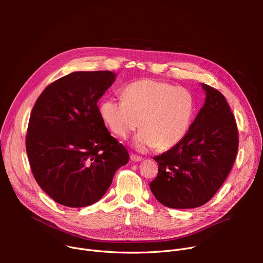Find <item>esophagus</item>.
I'll return each mask as SVG.
<instances>
[{
	"label": "esophagus",
	"mask_w": 263,
	"mask_h": 263,
	"mask_svg": "<svg viewBox=\"0 0 263 263\" xmlns=\"http://www.w3.org/2000/svg\"><path fill=\"white\" fill-rule=\"evenodd\" d=\"M130 159H131V161H133V162H141V161L143 160L142 157L137 156V155H134V154H131V155H130Z\"/></svg>",
	"instance_id": "esophagus-1"
}]
</instances>
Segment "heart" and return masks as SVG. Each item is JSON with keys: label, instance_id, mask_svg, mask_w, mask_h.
<instances>
[{"label": "heart", "instance_id": "obj_1", "mask_svg": "<svg viewBox=\"0 0 263 263\" xmlns=\"http://www.w3.org/2000/svg\"><path fill=\"white\" fill-rule=\"evenodd\" d=\"M122 100L109 98L100 105V115L115 135L126 139L141 126L134 146L146 151L167 150L182 141L194 115V99L184 87L141 79L121 91Z\"/></svg>", "mask_w": 263, "mask_h": 263}]
</instances>
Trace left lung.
Returning a JSON list of instances; mask_svg holds the SVG:
<instances>
[{
	"instance_id": "8db88e82",
	"label": "left lung",
	"mask_w": 263,
	"mask_h": 263,
	"mask_svg": "<svg viewBox=\"0 0 263 263\" xmlns=\"http://www.w3.org/2000/svg\"><path fill=\"white\" fill-rule=\"evenodd\" d=\"M205 101L182 141L155 157L158 176L149 186L159 202L173 209L208 202L229 175L239 134L225 97L203 84Z\"/></svg>"
}]
</instances>
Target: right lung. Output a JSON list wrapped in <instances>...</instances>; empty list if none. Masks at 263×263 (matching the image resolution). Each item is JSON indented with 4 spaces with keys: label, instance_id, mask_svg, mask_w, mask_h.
<instances>
[{
    "label": "right lung",
    "instance_id": "right-lung-1",
    "mask_svg": "<svg viewBox=\"0 0 263 263\" xmlns=\"http://www.w3.org/2000/svg\"><path fill=\"white\" fill-rule=\"evenodd\" d=\"M112 71H76L50 84L32 109L26 153L35 180L57 202L81 208L102 198L127 149L110 136L99 99Z\"/></svg>",
    "mask_w": 263,
    "mask_h": 263
}]
</instances>
